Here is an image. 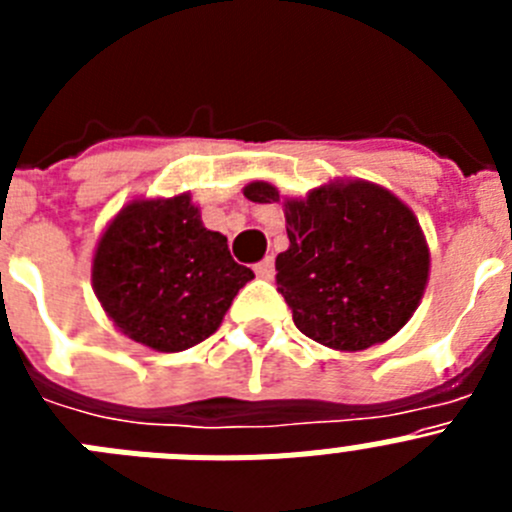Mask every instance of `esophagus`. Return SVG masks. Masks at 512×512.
<instances>
[{
  "instance_id": "1",
  "label": "esophagus",
  "mask_w": 512,
  "mask_h": 512,
  "mask_svg": "<svg viewBox=\"0 0 512 512\" xmlns=\"http://www.w3.org/2000/svg\"><path fill=\"white\" fill-rule=\"evenodd\" d=\"M253 271H256V277L259 279L274 277V256H266L264 261H259V264L253 266Z\"/></svg>"
}]
</instances>
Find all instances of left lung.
<instances>
[{"mask_svg": "<svg viewBox=\"0 0 512 512\" xmlns=\"http://www.w3.org/2000/svg\"><path fill=\"white\" fill-rule=\"evenodd\" d=\"M243 194L282 202L289 248L277 256V287L307 338L364 351L413 318L431 251L418 217L397 194L364 179H333L302 200H282L269 182H251Z\"/></svg>", "mask_w": 512, "mask_h": 512, "instance_id": "left-lung-1", "label": "left lung"}]
</instances>
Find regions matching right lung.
<instances>
[{"mask_svg":"<svg viewBox=\"0 0 512 512\" xmlns=\"http://www.w3.org/2000/svg\"><path fill=\"white\" fill-rule=\"evenodd\" d=\"M251 279L228 238L205 228L189 192L130 200L92 256V287L107 318L130 341L164 354L210 338Z\"/></svg>","mask_w":512,"mask_h":512,"instance_id":"right-lung-1","label":"right lung"}]
</instances>
